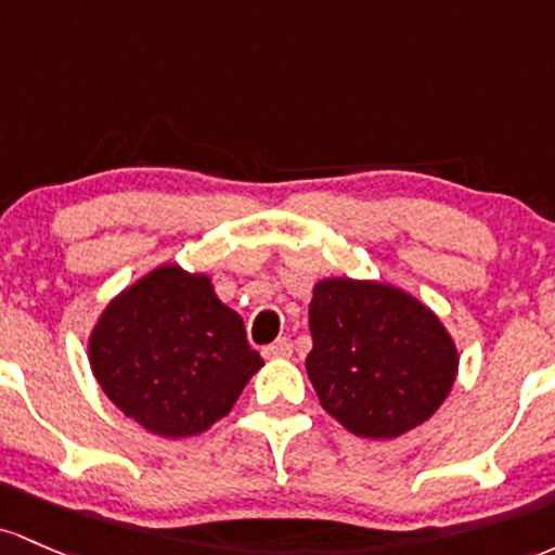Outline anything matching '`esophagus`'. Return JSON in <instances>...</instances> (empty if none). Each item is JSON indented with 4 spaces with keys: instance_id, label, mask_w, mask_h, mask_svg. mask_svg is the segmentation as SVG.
I'll return each instance as SVG.
<instances>
[{
    "instance_id": "1",
    "label": "esophagus",
    "mask_w": 555,
    "mask_h": 555,
    "mask_svg": "<svg viewBox=\"0 0 555 555\" xmlns=\"http://www.w3.org/2000/svg\"><path fill=\"white\" fill-rule=\"evenodd\" d=\"M261 353H264L267 359H288L291 353H294V344H291L288 338H278L275 344L267 346Z\"/></svg>"
}]
</instances>
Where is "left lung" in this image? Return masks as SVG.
I'll return each mask as SVG.
<instances>
[{"label":"left lung","mask_w":555,"mask_h":555,"mask_svg":"<svg viewBox=\"0 0 555 555\" xmlns=\"http://www.w3.org/2000/svg\"><path fill=\"white\" fill-rule=\"evenodd\" d=\"M309 330L307 372L322 409L359 438H398L451 393L456 344L425 304L396 285L320 280Z\"/></svg>","instance_id":"left-lung-1"}]
</instances>
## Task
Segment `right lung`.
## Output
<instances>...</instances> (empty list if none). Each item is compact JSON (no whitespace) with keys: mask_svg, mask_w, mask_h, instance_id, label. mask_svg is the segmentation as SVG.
Instances as JSON below:
<instances>
[{"mask_svg":"<svg viewBox=\"0 0 555 555\" xmlns=\"http://www.w3.org/2000/svg\"><path fill=\"white\" fill-rule=\"evenodd\" d=\"M89 361L109 401L162 438L209 429L264 364L211 280L178 264L112 298L91 330Z\"/></svg>","mask_w":555,"mask_h":555,"instance_id":"obj_1","label":"right lung"}]
</instances>
